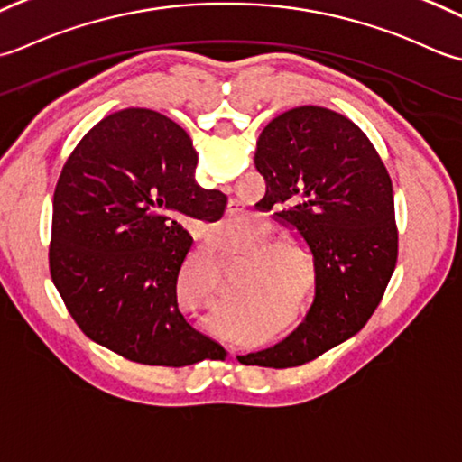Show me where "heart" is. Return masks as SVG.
<instances>
[{
  "instance_id": "obj_1",
  "label": "heart",
  "mask_w": 462,
  "mask_h": 462,
  "mask_svg": "<svg viewBox=\"0 0 462 462\" xmlns=\"http://www.w3.org/2000/svg\"><path fill=\"white\" fill-rule=\"evenodd\" d=\"M229 225H231L235 233H239V231H243L245 227H247V221H241V219H237V217H233V219H229Z\"/></svg>"
}]
</instances>
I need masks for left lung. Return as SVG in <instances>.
Instances as JSON below:
<instances>
[{
    "label": "left lung",
    "instance_id": "obj_1",
    "mask_svg": "<svg viewBox=\"0 0 462 462\" xmlns=\"http://www.w3.org/2000/svg\"><path fill=\"white\" fill-rule=\"evenodd\" d=\"M255 167L265 209L297 229L315 259V300L305 321L243 365L289 369L356 335L379 307L397 267L393 183L379 153L351 119L303 106L261 131Z\"/></svg>",
    "mask_w": 462,
    "mask_h": 462
}]
</instances>
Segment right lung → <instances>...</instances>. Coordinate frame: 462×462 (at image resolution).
Listing matches in <instances>:
<instances>
[{
    "label": "right lung",
    "instance_id": "1",
    "mask_svg": "<svg viewBox=\"0 0 462 462\" xmlns=\"http://www.w3.org/2000/svg\"><path fill=\"white\" fill-rule=\"evenodd\" d=\"M195 167L175 121L124 109L88 131L55 185L53 285L91 341L134 363L179 369L227 356L177 305L193 243L183 223L217 221L227 205L197 185Z\"/></svg>",
    "mask_w": 462,
    "mask_h": 462
}]
</instances>
